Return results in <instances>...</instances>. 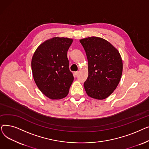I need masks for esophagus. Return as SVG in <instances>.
Here are the masks:
<instances>
[{"mask_svg": "<svg viewBox=\"0 0 149 149\" xmlns=\"http://www.w3.org/2000/svg\"><path fill=\"white\" fill-rule=\"evenodd\" d=\"M79 74V71L75 72H74V75H75V76H77L78 74Z\"/></svg>", "mask_w": 149, "mask_h": 149, "instance_id": "esophagus-1", "label": "esophagus"}]
</instances>
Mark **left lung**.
I'll return each instance as SVG.
<instances>
[{
	"label": "left lung",
	"instance_id": "obj_1",
	"mask_svg": "<svg viewBox=\"0 0 149 149\" xmlns=\"http://www.w3.org/2000/svg\"><path fill=\"white\" fill-rule=\"evenodd\" d=\"M80 42L88 61V77L84 83L86 92L91 98L105 99L120 83L123 72L120 54L102 38L88 37Z\"/></svg>",
	"mask_w": 149,
	"mask_h": 149
}]
</instances>
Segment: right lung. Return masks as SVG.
Returning a JSON list of instances; mask_svg holds the SVG:
<instances>
[{
  "label": "right lung",
  "mask_w": 149,
  "mask_h": 149,
  "mask_svg": "<svg viewBox=\"0 0 149 149\" xmlns=\"http://www.w3.org/2000/svg\"><path fill=\"white\" fill-rule=\"evenodd\" d=\"M72 38L53 37L42 43L31 61L34 80L43 94L52 100L66 97L74 80L67 52Z\"/></svg>",
  "instance_id": "1"
}]
</instances>
